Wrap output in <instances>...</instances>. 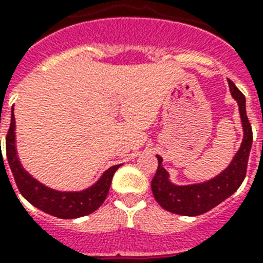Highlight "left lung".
I'll return each mask as SVG.
<instances>
[{
  "label": "left lung",
  "instance_id": "obj_1",
  "mask_svg": "<svg viewBox=\"0 0 263 263\" xmlns=\"http://www.w3.org/2000/svg\"><path fill=\"white\" fill-rule=\"evenodd\" d=\"M228 85L232 97L238 101L242 119L245 131L242 146L232 159L231 165L219 176L206 182L186 186H177L168 181L167 172L162 167V158L157 155L158 168L151 181V191L158 204L168 212L182 216H198L208 212L235 193L246 177L247 162L253 144V129L246 115V98L231 80H228Z\"/></svg>",
  "mask_w": 263,
  "mask_h": 263
}]
</instances>
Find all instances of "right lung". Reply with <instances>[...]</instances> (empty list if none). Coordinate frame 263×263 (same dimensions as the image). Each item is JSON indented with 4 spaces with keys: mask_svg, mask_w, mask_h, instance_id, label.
<instances>
[{
    "mask_svg": "<svg viewBox=\"0 0 263 263\" xmlns=\"http://www.w3.org/2000/svg\"><path fill=\"white\" fill-rule=\"evenodd\" d=\"M14 113L12 112L10 127L6 135L5 147L8 163L14 177V182L23 197L29 201L32 205L39 208L43 212L52 215L59 219H77V217L86 216L95 212L105 201L113 174L120 167V165L112 166L108 168L97 183L82 192H57L50 187L44 186L39 181L32 178L17 158L16 144H14Z\"/></svg>",
    "mask_w": 263,
    "mask_h": 263,
    "instance_id": "1",
    "label": "right lung"
}]
</instances>
